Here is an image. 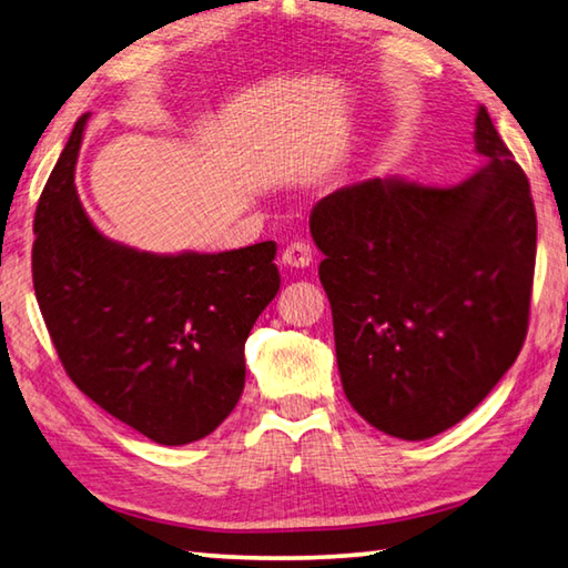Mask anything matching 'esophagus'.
Here are the masks:
<instances>
[{
	"label": "esophagus",
	"instance_id": "esophagus-1",
	"mask_svg": "<svg viewBox=\"0 0 568 568\" xmlns=\"http://www.w3.org/2000/svg\"><path fill=\"white\" fill-rule=\"evenodd\" d=\"M281 261L287 267H307L313 263V248L305 241H293L291 245H285Z\"/></svg>",
	"mask_w": 568,
	"mask_h": 568
}]
</instances>
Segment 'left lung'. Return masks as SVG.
Listing matches in <instances>:
<instances>
[{
  "label": "left lung",
  "mask_w": 568,
  "mask_h": 568,
  "mask_svg": "<svg viewBox=\"0 0 568 568\" xmlns=\"http://www.w3.org/2000/svg\"><path fill=\"white\" fill-rule=\"evenodd\" d=\"M484 166L457 185L369 179L315 203L311 233L349 405L399 439L464 419L521 353L536 211L484 106Z\"/></svg>",
  "instance_id": "8db88e82"
}]
</instances>
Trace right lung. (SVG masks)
Returning a JSON list of instances; mask_svg holds the SVG:
<instances>
[{"instance_id":"1","label":"right lung","mask_w":568,"mask_h":568,"mask_svg":"<svg viewBox=\"0 0 568 568\" xmlns=\"http://www.w3.org/2000/svg\"><path fill=\"white\" fill-rule=\"evenodd\" d=\"M87 119L77 121L37 205L39 311L89 399L159 445H189L239 405L245 339L281 291L277 245L156 255L104 239L74 185Z\"/></svg>"}]
</instances>
